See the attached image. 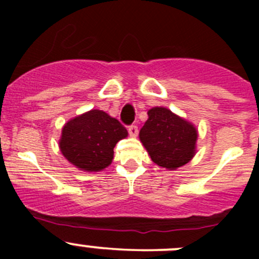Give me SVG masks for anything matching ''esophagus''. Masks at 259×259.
<instances>
[{"label":"esophagus","instance_id":"esophagus-1","mask_svg":"<svg viewBox=\"0 0 259 259\" xmlns=\"http://www.w3.org/2000/svg\"><path fill=\"white\" fill-rule=\"evenodd\" d=\"M127 132H129L130 137L135 138V137H137V135H138V132H139V130H138L137 125H130V126L127 127Z\"/></svg>","mask_w":259,"mask_h":259}]
</instances>
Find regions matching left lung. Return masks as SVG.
Segmentation results:
<instances>
[{
  "mask_svg": "<svg viewBox=\"0 0 259 259\" xmlns=\"http://www.w3.org/2000/svg\"><path fill=\"white\" fill-rule=\"evenodd\" d=\"M148 116L139 137L151 160L170 170L187 164L195 153V127L165 108L150 109Z\"/></svg>",
  "mask_w": 259,
  "mask_h": 259,
  "instance_id": "8db88e82",
  "label": "left lung"
}]
</instances>
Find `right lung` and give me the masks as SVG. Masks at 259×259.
Returning a JSON list of instances; mask_svg holds the SVG:
<instances>
[{"mask_svg":"<svg viewBox=\"0 0 259 259\" xmlns=\"http://www.w3.org/2000/svg\"><path fill=\"white\" fill-rule=\"evenodd\" d=\"M126 137L127 130L119 120L105 111L91 110L65 124L60 149L81 170L99 171L113 161L115 145Z\"/></svg>","mask_w":259,"mask_h":259,"instance_id":"right-lung-1","label":"right lung"}]
</instances>
